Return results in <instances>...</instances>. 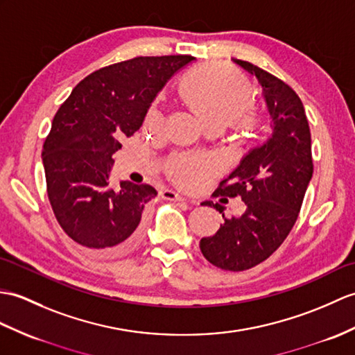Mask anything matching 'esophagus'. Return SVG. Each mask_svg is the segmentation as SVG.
<instances>
[{
  "instance_id": "34e87169",
  "label": "esophagus",
  "mask_w": 355,
  "mask_h": 355,
  "mask_svg": "<svg viewBox=\"0 0 355 355\" xmlns=\"http://www.w3.org/2000/svg\"><path fill=\"white\" fill-rule=\"evenodd\" d=\"M163 198H166V200H169V201H187L184 196H181L180 193H177L174 191H164Z\"/></svg>"
}]
</instances>
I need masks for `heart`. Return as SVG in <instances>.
<instances>
[{"label": "heart", "mask_w": 355, "mask_h": 355, "mask_svg": "<svg viewBox=\"0 0 355 355\" xmlns=\"http://www.w3.org/2000/svg\"><path fill=\"white\" fill-rule=\"evenodd\" d=\"M180 95L189 107L209 125L227 127L230 123L252 133L261 123V114L250 109L251 87L242 73L222 64H204L195 68L180 81ZM151 128L163 125V114L151 109L146 114ZM168 174L177 184L186 189L200 186L218 171V162L209 155H175L166 164Z\"/></svg>", "instance_id": "1"}]
</instances>
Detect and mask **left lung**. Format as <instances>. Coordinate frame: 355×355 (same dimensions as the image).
<instances>
[{"label":"left lung","mask_w":355,"mask_h":355,"mask_svg":"<svg viewBox=\"0 0 355 355\" xmlns=\"http://www.w3.org/2000/svg\"><path fill=\"white\" fill-rule=\"evenodd\" d=\"M259 80L270 114L272 136L254 148L213 196H241L242 216L225 218L219 204L205 201L222 213L224 224L202 237L201 252L224 270H246L274 254L298 219L313 175L311 139L306 110L295 90L250 62L234 60Z\"/></svg>","instance_id":"left-lung-1"}]
</instances>
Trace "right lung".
<instances>
[{
	"label": "right lung",
	"instance_id": "obj_1",
	"mask_svg": "<svg viewBox=\"0 0 355 355\" xmlns=\"http://www.w3.org/2000/svg\"><path fill=\"white\" fill-rule=\"evenodd\" d=\"M192 55L135 57L83 78L53 119L42 160L48 200L73 242L96 255H121L142 237L150 184H110L113 154L142 125L153 100Z\"/></svg>",
	"mask_w": 355,
	"mask_h": 355
}]
</instances>
